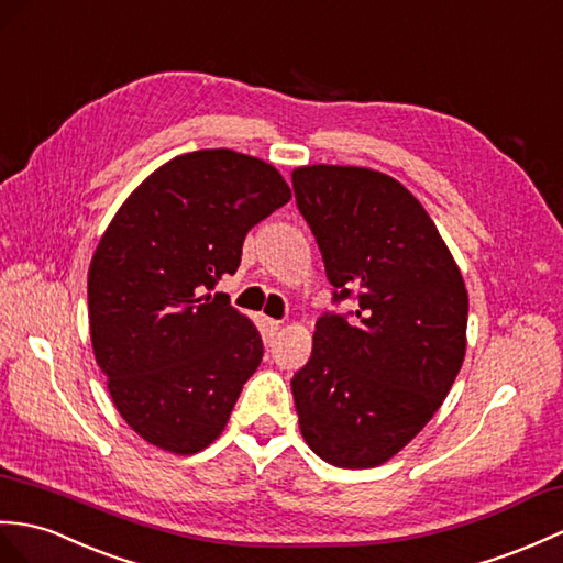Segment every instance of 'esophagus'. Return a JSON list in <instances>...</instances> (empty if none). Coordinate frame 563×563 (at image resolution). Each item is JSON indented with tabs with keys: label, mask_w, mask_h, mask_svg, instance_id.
I'll return each mask as SVG.
<instances>
[{
	"label": "esophagus",
	"mask_w": 563,
	"mask_h": 563,
	"mask_svg": "<svg viewBox=\"0 0 563 563\" xmlns=\"http://www.w3.org/2000/svg\"><path fill=\"white\" fill-rule=\"evenodd\" d=\"M264 331H266V335H268V338L278 335V331H280V321H276V319H264Z\"/></svg>",
	"instance_id": "obj_1"
}]
</instances>
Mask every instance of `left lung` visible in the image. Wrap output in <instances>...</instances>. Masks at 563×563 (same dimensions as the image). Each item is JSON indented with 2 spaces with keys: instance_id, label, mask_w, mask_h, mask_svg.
<instances>
[{
  "instance_id": "left-lung-1",
  "label": "left lung",
  "mask_w": 563,
  "mask_h": 563,
  "mask_svg": "<svg viewBox=\"0 0 563 563\" xmlns=\"http://www.w3.org/2000/svg\"><path fill=\"white\" fill-rule=\"evenodd\" d=\"M299 211L319 242L335 302L292 378L307 446L335 467L394 459L441 408L467 345L461 268L422 203L398 179L355 165L292 169Z\"/></svg>"
}]
</instances>
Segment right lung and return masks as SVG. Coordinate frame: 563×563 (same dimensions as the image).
Masks as SVG:
<instances>
[{"instance_id":"add662e5","label":"right lung","mask_w":563,"mask_h":563,"mask_svg":"<svg viewBox=\"0 0 563 563\" xmlns=\"http://www.w3.org/2000/svg\"><path fill=\"white\" fill-rule=\"evenodd\" d=\"M292 199L271 163L230 148L177 155L126 196L88 268L93 355L114 408L151 446L199 453L222 434L264 355L225 295L246 232Z\"/></svg>"}]
</instances>
